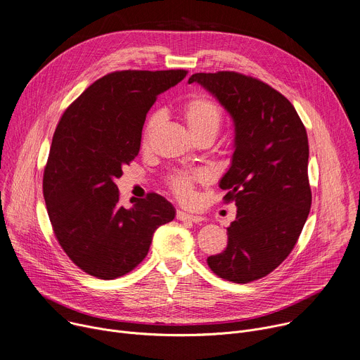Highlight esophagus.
<instances>
[{"label": "esophagus", "instance_id": "1", "mask_svg": "<svg viewBox=\"0 0 360 360\" xmlns=\"http://www.w3.org/2000/svg\"><path fill=\"white\" fill-rule=\"evenodd\" d=\"M176 219L179 221H189V223H200L204 219L201 217V215H194V214H188L185 211H178L176 212Z\"/></svg>", "mask_w": 360, "mask_h": 360}]
</instances>
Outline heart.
Wrapping results in <instances>:
<instances>
[{
	"mask_svg": "<svg viewBox=\"0 0 360 360\" xmlns=\"http://www.w3.org/2000/svg\"><path fill=\"white\" fill-rule=\"evenodd\" d=\"M181 115L194 139L201 136L215 137L221 126V111L219 105L210 98L202 97V95L188 100L181 107ZM158 118L159 117L156 114L149 118L145 130V141L148 140L150 130L158 123ZM201 178V174H175L169 178V186L179 200L189 201L194 195V182Z\"/></svg>",
	"mask_w": 360,
	"mask_h": 360,
	"instance_id": "obj_1",
	"label": "heart"
}]
</instances>
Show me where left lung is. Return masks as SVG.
Instances as JSON below:
<instances>
[{
    "label": "left lung",
    "instance_id": "left-lung-1",
    "mask_svg": "<svg viewBox=\"0 0 360 360\" xmlns=\"http://www.w3.org/2000/svg\"><path fill=\"white\" fill-rule=\"evenodd\" d=\"M229 112L233 156L219 186L234 201L223 253L207 259L223 279L248 283L266 276L294 249L311 208L308 137L294 105L282 94L236 72L194 74Z\"/></svg>",
    "mask_w": 360,
    "mask_h": 360
}]
</instances>
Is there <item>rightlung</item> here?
<instances>
[{
    "instance_id": "right-lung-1",
    "label": "right lung",
    "mask_w": 360,
    "mask_h": 360,
    "mask_svg": "<svg viewBox=\"0 0 360 360\" xmlns=\"http://www.w3.org/2000/svg\"><path fill=\"white\" fill-rule=\"evenodd\" d=\"M186 70L112 72L88 86L53 134L43 176L47 214L59 245L84 272L123 276L146 257L153 233L175 219L158 194L120 204L115 179L140 150L146 114Z\"/></svg>"
}]
</instances>
